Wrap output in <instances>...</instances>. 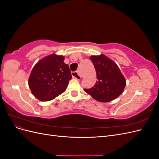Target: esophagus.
<instances>
[{
  "label": "esophagus",
  "instance_id": "34e87169",
  "mask_svg": "<svg viewBox=\"0 0 159 159\" xmlns=\"http://www.w3.org/2000/svg\"><path fill=\"white\" fill-rule=\"evenodd\" d=\"M71 75H72V77H73L74 78H75V79H77V80H80L81 78V76L79 75V74H78V71H73V72H71Z\"/></svg>",
  "mask_w": 159,
  "mask_h": 159
}]
</instances>
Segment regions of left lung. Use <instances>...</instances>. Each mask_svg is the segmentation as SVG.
Returning <instances> with one entry per match:
<instances>
[{
    "label": "left lung",
    "instance_id": "obj_1",
    "mask_svg": "<svg viewBox=\"0 0 159 159\" xmlns=\"http://www.w3.org/2000/svg\"><path fill=\"white\" fill-rule=\"evenodd\" d=\"M98 81L93 87L84 89L86 93L100 102H108L121 95L126 81L117 64L104 55L92 56Z\"/></svg>",
    "mask_w": 159,
    "mask_h": 159
}]
</instances>
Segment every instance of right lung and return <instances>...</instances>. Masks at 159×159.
Listing matches in <instances>:
<instances>
[{"label": "right lung", "mask_w": 159, "mask_h": 159, "mask_svg": "<svg viewBox=\"0 0 159 159\" xmlns=\"http://www.w3.org/2000/svg\"><path fill=\"white\" fill-rule=\"evenodd\" d=\"M62 56L52 54L40 60L34 67L28 85L37 99L47 102L66 91L71 74Z\"/></svg>", "instance_id": "1"}]
</instances>
